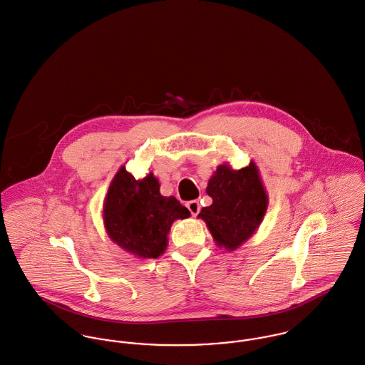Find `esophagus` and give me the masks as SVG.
Returning <instances> with one entry per match:
<instances>
[{
    "label": "esophagus",
    "mask_w": 365,
    "mask_h": 365,
    "mask_svg": "<svg viewBox=\"0 0 365 365\" xmlns=\"http://www.w3.org/2000/svg\"><path fill=\"white\" fill-rule=\"evenodd\" d=\"M187 207H188V210L191 212V215H192L194 217L198 216L199 210H200L198 200H190V202L187 203Z\"/></svg>",
    "instance_id": "obj_1"
}]
</instances>
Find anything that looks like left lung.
<instances>
[{"label": "left lung", "mask_w": 365, "mask_h": 365, "mask_svg": "<svg viewBox=\"0 0 365 365\" xmlns=\"http://www.w3.org/2000/svg\"><path fill=\"white\" fill-rule=\"evenodd\" d=\"M206 194L213 199L198 215L217 247L234 251L257 232L265 217L269 198L254 162L240 170L217 166L207 181Z\"/></svg>", "instance_id": "8db88e82"}]
</instances>
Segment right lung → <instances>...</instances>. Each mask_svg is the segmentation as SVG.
I'll return each instance as SVG.
<instances>
[{
  "label": "right lung",
  "mask_w": 365,
  "mask_h": 365,
  "mask_svg": "<svg viewBox=\"0 0 365 365\" xmlns=\"http://www.w3.org/2000/svg\"><path fill=\"white\" fill-rule=\"evenodd\" d=\"M190 216V210L177 199L160 194L159 180L153 173L135 180L125 166L115 173L103 202L107 235L124 251L142 259L160 257L166 251L171 225Z\"/></svg>",
  "instance_id": "add662e5"
}]
</instances>
